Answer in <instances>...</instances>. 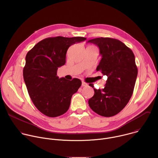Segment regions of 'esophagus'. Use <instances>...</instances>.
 Instances as JSON below:
<instances>
[{"instance_id": "esophagus-1", "label": "esophagus", "mask_w": 158, "mask_h": 158, "mask_svg": "<svg viewBox=\"0 0 158 158\" xmlns=\"http://www.w3.org/2000/svg\"><path fill=\"white\" fill-rule=\"evenodd\" d=\"M87 85V84L86 82H85L84 81H82V86L83 87H85Z\"/></svg>"}]
</instances>
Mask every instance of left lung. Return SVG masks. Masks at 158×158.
<instances>
[{
	"instance_id": "left-lung-1",
	"label": "left lung",
	"mask_w": 158,
	"mask_h": 158,
	"mask_svg": "<svg viewBox=\"0 0 158 158\" xmlns=\"http://www.w3.org/2000/svg\"><path fill=\"white\" fill-rule=\"evenodd\" d=\"M87 42L99 48L102 59L96 71L107 76L102 89L94 88V96L89 99V107L98 114L111 117L121 111L130 100L138 76L135 57L131 49L121 41L99 37Z\"/></svg>"
}]
</instances>
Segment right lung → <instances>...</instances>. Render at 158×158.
Wrapping results in <instances>:
<instances>
[{
	"label": "right lung",
	"mask_w": 158,
	"mask_h": 158,
	"mask_svg": "<svg viewBox=\"0 0 158 158\" xmlns=\"http://www.w3.org/2000/svg\"><path fill=\"white\" fill-rule=\"evenodd\" d=\"M86 39L82 37H48L39 42L26 57L23 76L28 93L37 109L48 117L64 114L69 109L73 95L81 81L57 76L65 64L66 52L73 44Z\"/></svg>",
	"instance_id": "right-lung-1"
}]
</instances>
